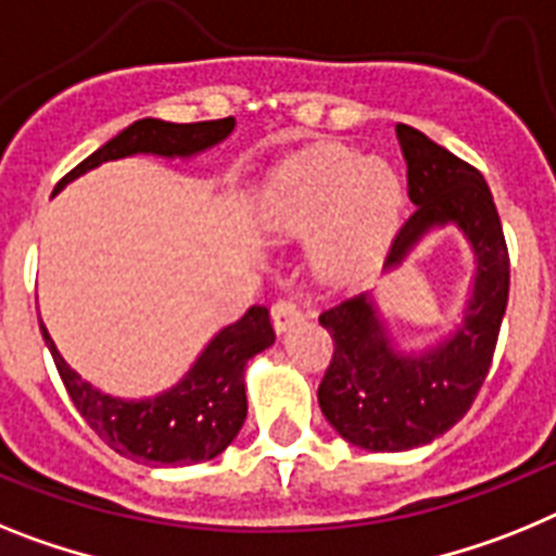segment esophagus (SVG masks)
I'll return each instance as SVG.
<instances>
[{"label":"esophagus","mask_w":556,"mask_h":556,"mask_svg":"<svg viewBox=\"0 0 556 556\" xmlns=\"http://www.w3.org/2000/svg\"><path fill=\"white\" fill-rule=\"evenodd\" d=\"M271 318H274V327H277V332H288L293 325H299V321L305 318V311H302V307H299L293 299H279L271 311Z\"/></svg>","instance_id":"1"}]
</instances>
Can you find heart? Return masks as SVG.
<instances>
[{"label":"heart","instance_id":"1","mask_svg":"<svg viewBox=\"0 0 556 556\" xmlns=\"http://www.w3.org/2000/svg\"><path fill=\"white\" fill-rule=\"evenodd\" d=\"M403 212V178L386 159L316 148L271 173L260 224L277 235H313L311 254L330 277L358 271L392 240Z\"/></svg>","mask_w":556,"mask_h":556}]
</instances>
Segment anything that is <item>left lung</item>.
<instances>
[{"mask_svg":"<svg viewBox=\"0 0 556 556\" xmlns=\"http://www.w3.org/2000/svg\"><path fill=\"white\" fill-rule=\"evenodd\" d=\"M394 131L417 210L397 231L383 274L397 271L431 231L453 226L470 243L472 279L451 330L422 346L392 336L375 291L318 316L336 344L318 386L321 414L338 437L375 453L422 447L465 417L490 371L509 299V251L484 176L412 125Z\"/></svg>","mask_w":556,"mask_h":556,"instance_id":"obj_1","label":"left lung"}]
</instances>
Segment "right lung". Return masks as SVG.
<instances>
[{"mask_svg":"<svg viewBox=\"0 0 556 556\" xmlns=\"http://www.w3.org/2000/svg\"><path fill=\"white\" fill-rule=\"evenodd\" d=\"M235 117L210 123H164L144 117L131 123L103 148L77 164L58 181L55 192L75 178L105 162L128 156L195 159L224 142L235 131ZM55 369L64 380L72 403L89 428L103 439L111 451L142 465L185 467L220 456L235 442L245 422V366L254 355L274 344V327L268 307L251 305L238 321L220 327L198 352L190 369L164 392L153 397H114L84 380L64 361L52 341L50 330L38 316Z\"/></svg>","mask_w":556,"mask_h":556,"instance_id":"add662e5","label":"right lung"}]
</instances>
